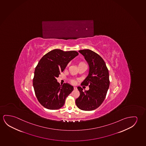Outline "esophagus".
Returning a JSON list of instances; mask_svg holds the SVG:
<instances>
[{
	"instance_id": "obj_1",
	"label": "esophagus",
	"mask_w": 146,
	"mask_h": 146,
	"mask_svg": "<svg viewBox=\"0 0 146 146\" xmlns=\"http://www.w3.org/2000/svg\"><path fill=\"white\" fill-rule=\"evenodd\" d=\"M74 90H77V88L76 87V86H74Z\"/></svg>"
}]
</instances>
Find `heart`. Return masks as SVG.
I'll return each mask as SVG.
<instances>
[{
    "label": "heart",
    "instance_id": "b5f03b06",
    "mask_svg": "<svg viewBox=\"0 0 146 146\" xmlns=\"http://www.w3.org/2000/svg\"><path fill=\"white\" fill-rule=\"evenodd\" d=\"M83 64H85L84 63V62H79L78 66L83 65ZM70 82L72 83V84H75V83H76V80H75V79H71V80H70Z\"/></svg>",
    "mask_w": 146,
    "mask_h": 146
}]
</instances>
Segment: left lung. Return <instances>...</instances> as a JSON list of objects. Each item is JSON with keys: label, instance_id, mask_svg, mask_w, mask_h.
I'll list each match as a JSON object with an SVG mask.
<instances>
[{"label": "left lung", "instance_id": "left-lung-1", "mask_svg": "<svg viewBox=\"0 0 146 146\" xmlns=\"http://www.w3.org/2000/svg\"><path fill=\"white\" fill-rule=\"evenodd\" d=\"M79 52L90 66L89 74L81 85L88 86L90 89L83 91L82 88L78 86L80 96L75 103L81 110L92 111L100 106L106 97L110 85L109 71L103 58L96 52L90 49Z\"/></svg>", "mask_w": 146, "mask_h": 146}]
</instances>
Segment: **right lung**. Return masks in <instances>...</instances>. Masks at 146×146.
<instances>
[{
  "label": "right lung",
  "instance_id": "add662e5",
  "mask_svg": "<svg viewBox=\"0 0 146 146\" xmlns=\"http://www.w3.org/2000/svg\"><path fill=\"white\" fill-rule=\"evenodd\" d=\"M78 54L74 50L64 52L55 49L45 54L39 61L34 72L33 85L37 99L44 107L57 110L64 105L73 87L68 83L61 86L56 78Z\"/></svg>",
  "mask_w": 146,
  "mask_h": 146
}]
</instances>
